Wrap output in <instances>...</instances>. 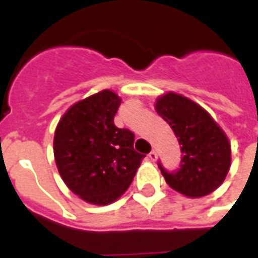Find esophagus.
<instances>
[{
  "label": "esophagus",
  "mask_w": 258,
  "mask_h": 258,
  "mask_svg": "<svg viewBox=\"0 0 258 258\" xmlns=\"http://www.w3.org/2000/svg\"><path fill=\"white\" fill-rule=\"evenodd\" d=\"M148 158H150V161H152V162H154V161H157V158H158L157 151H154V150H152V151L148 154Z\"/></svg>",
  "instance_id": "1"
}]
</instances>
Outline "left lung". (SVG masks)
<instances>
[{
  "label": "left lung",
  "mask_w": 258,
  "mask_h": 258,
  "mask_svg": "<svg viewBox=\"0 0 258 258\" xmlns=\"http://www.w3.org/2000/svg\"><path fill=\"white\" fill-rule=\"evenodd\" d=\"M155 110L170 125L183 154L177 172H166L159 163L166 183L188 198L219 188L231 166V144L224 131L208 111L174 92L158 97Z\"/></svg>",
  "instance_id": "left-lung-1"
}]
</instances>
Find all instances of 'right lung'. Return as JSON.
Here are the masks:
<instances>
[{
	"mask_svg": "<svg viewBox=\"0 0 258 258\" xmlns=\"http://www.w3.org/2000/svg\"><path fill=\"white\" fill-rule=\"evenodd\" d=\"M121 97L104 89L77 101L54 131L56 166L66 185L92 205H108L125 192L146 155L135 135L114 125Z\"/></svg>",
	"mask_w": 258,
	"mask_h": 258,
	"instance_id": "right-lung-1",
	"label": "right lung"
}]
</instances>
